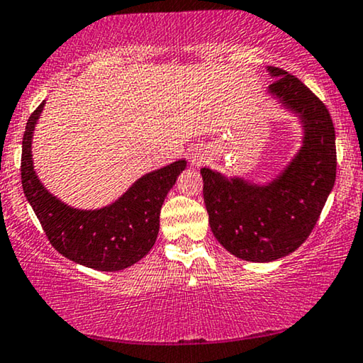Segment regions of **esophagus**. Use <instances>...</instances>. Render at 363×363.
<instances>
[{
	"instance_id": "1",
	"label": "esophagus",
	"mask_w": 363,
	"mask_h": 363,
	"mask_svg": "<svg viewBox=\"0 0 363 363\" xmlns=\"http://www.w3.org/2000/svg\"><path fill=\"white\" fill-rule=\"evenodd\" d=\"M189 160L194 166H201L203 161H206V155H203V151L199 150V147H194V150L189 151Z\"/></svg>"
}]
</instances>
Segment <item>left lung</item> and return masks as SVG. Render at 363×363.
<instances>
[{"instance_id":"8db88e82","label":"left lung","mask_w":363,"mask_h":363,"mask_svg":"<svg viewBox=\"0 0 363 363\" xmlns=\"http://www.w3.org/2000/svg\"><path fill=\"white\" fill-rule=\"evenodd\" d=\"M268 91L299 116L303 146L268 184L202 167L203 202L212 233L237 258L268 263L306 242L335 182V131L325 105L299 79L268 67Z\"/></svg>"}]
</instances>
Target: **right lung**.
<instances>
[{"mask_svg":"<svg viewBox=\"0 0 363 363\" xmlns=\"http://www.w3.org/2000/svg\"><path fill=\"white\" fill-rule=\"evenodd\" d=\"M43 101L33 111L23 136L21 182L45 237L65 258L100 272H120L135 264L155 245L162 202L186 169V160L147 172L110 206L79 211L60 202L43 186L33 166V133Z\"/></svg>","mask_w":363,"mask_h":363,"instance_id":"right-lung-1","label":"right lung"}]
</instances>
